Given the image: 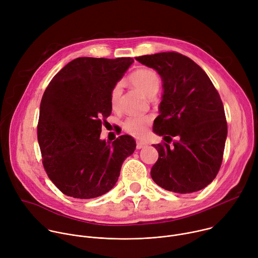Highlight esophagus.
Returning <instances> with one entry per match:
<instances>
[{"mask_svg": "<svg viewBox=\"0 0 258 258\" xmlns=\"http://www.w3.org/2000/svg\"><path fill=\"white\" fill-rule=\"evenodd\" d=\"M146 145H147V144H146L145 142H140V141H138L136 147H137V149H142V148H144V147H145Z\"/></svg>", "mask_w": 258, "mask_h": 258, "instance_id": "esophagus-1", "label": "esophagus"}]
</instances>
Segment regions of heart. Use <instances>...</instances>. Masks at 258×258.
I'll return each instance as SVG.
<instances>
[{"mask_svg":"<svg viewBox=\"0 0 258 258\" xmlns=\"http://www.w3.org/2000/svg\"><path fill=\"white\" fill-rule=\"evenodd\" d=\"M128 81L147 97H154L161 84L158 73L149 68H140L134 71L130 76ZM121 94L122 85L121 83H117L110 93V103L113 109L118 108ZM151 122L152 118L150 116H131L125 119L123 128L127 134L136 138H143L148 132V126Z\"/></svg>","mask_w":258,"mask_h":258,"instance_id":"1","label":"heart"}]
</instances>
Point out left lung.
<instances>
[{
	"label": "left lung",
	"mask_w": 258,
	"mask_h": 258,
	"mask_svg": "<svg viewBox=\"0 0 258 258\" xmlns=\"http://www.w3.org/2000/svg\"><path fill=\"white\" fill-rule=\"evenodd\" d=\"M136 60L157 70L163 82L160 114L153 131L167 143L153 145L158 151L151 168L153 180L179 194L204 189L219 171L228 135L218 92L197 63L177 52L144 55ZM173 136L178 140L169 146Z\"/></svg>",
	"instance_id": "obj_1"
}]
</instances>
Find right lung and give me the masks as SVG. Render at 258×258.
<instances>
[{
	"label": "right lung",
	"mask_w": 258,
	"mask_h": 258,
	"mask_svg": "<svg viewBox=\"0 0 258 258\" xmlns=\"http://www.w3.org/2000/svg\"><path fill=\"white\" fill-rule=\"evenodd\" d=\"M131 57H80L52 79L41 101L38 141L44 168L65 195L91 199L111 190L136 149L127 135L100 140L111 114L110 93L133 64Z\"/></svg>",
	"instance_id": "add662e5"
}]
</instances>
